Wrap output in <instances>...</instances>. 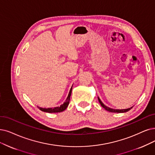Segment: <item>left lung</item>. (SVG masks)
Returning <instances> with one entry per match:
<instances>
[{"label":"left lung","instance_id":"1","mask_svg":"<svg viewBox=\"0 0 155 155\" xmlns=\"http://www.w3.org/2000/svg\"><path fill=\"white\" fill-rule=\"evenodd\" d=\"M98 102H100L101 106L103 107L105 109L107 110V111H109V112H110V113H125V112H127V111L130 110L133 107H131L130 108H128V109H112V108H110L109 107H107L106 106H105V105L102 103V102L101 101V99L99 98V97H98Z\"/></svg>","mask_w":155,"mask_h":155}]
</instances>
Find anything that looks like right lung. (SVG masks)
Listing matches in <instances>:
<instances>
[{"mask_svg":"<svg viewBox=\"0 0 155 155\" xmlns=\"http://www.w3.org/2000/svg\"><path fill=\"white\" fill-rule=\"evenodd\" d=\"M72 87L69 91V95L67 96V98L66 99L65 102L63 104H61L60 106L58 107H55L54 108H51V107H49V108H42V107H40L39 106L38 108L43 111V112H46V113H60V112H62L64 110L66 109V108L67 107V106H69V101H70V98H71V93H72Z\"/></svg>","mask_w":155,"mask_h":155,"instance_id":"obj_1","label":"right lung"}]
</instances>
